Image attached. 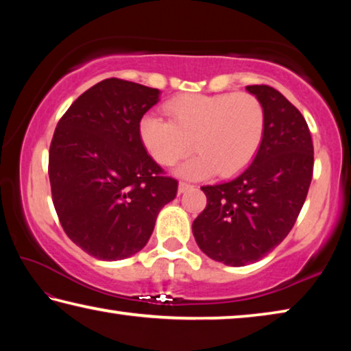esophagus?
<instances>
[{
    "label": "esophagus",
    "instance_id": "1",
    "mask_svg": "<svg viewBox=\"0 0 351 351\" xmlns=\"http://www.w3.org/2000/svg\"><path fill=\"white\" fill-rule=\"evenodd\" d=\"M193 186H190V184H187V182H180V184H178V193H186L187 192V190H190V189H192Z\"/></svg>",
    "mask_w": 351,
    "mask_h": 351
}]
</instances>
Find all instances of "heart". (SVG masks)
<instances>
[{
  "mask_svg": "<svg viewBox=\"0 0 351 351\" xmlns=\"http://www.w3.org/2000/svg\"><path fill=\"white\" fill-rule=\"evenodd\" d=\"M169 122L144 116L139 138L147 153L161 165H178L175 175L204 180L232 176L252 161L265 136L266 114L260 100L249 93L181 94L164 105Z\"/></svg>",
  "mask_w": 351,
  "mask_h": 351,
  "instance_id": "heart-1",
  "label": "heart"
}]
</instances>
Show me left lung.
Masks as SVG:
<instances>
[{"label": "left lung", "mask_w": 351, "mask_h": 351, "mask_svg": "<svg viewBox=\"0 0 351 351\" xmlns=\"http://www.w3.org/2000/svg\"><path fill=\"white\" fill-rule=\"evenodd\" d=\"M246 91L265 108L263 141L239 176L201 187L207 204L192 224L201 251L228 266L254 263L280 245L313 178V141L300 111L271 86L252 85Z\"/></svg>", "instance_id": "obj_1"}]
</instances>
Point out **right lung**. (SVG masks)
Returning <instances> with one entry per match:
<instances>
[{
    "instance_id": "1",
    "label": "right lung",
    "mask_w": 351,
    "mask_h": 351,
    "mask_svg": "<svg viewBox=\"0 0 351 351\" xmlns=\"http://www.w3.org/2000/svg\"><path fill=\"white\" fill-rule=\"evenodd\" d=\"M161 91L106 79L85 91L57 123L49 148V181L63 230L99 260L138 254L158 213L176 197L139 138L142 116Z\"/></svg>"
}]
</instances>
